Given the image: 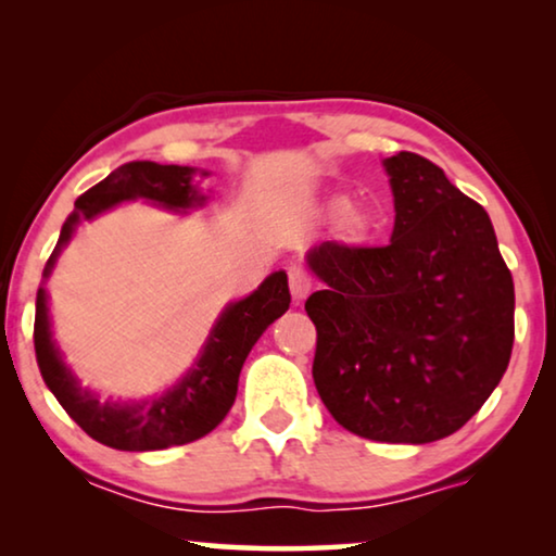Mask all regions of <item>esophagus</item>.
Listing matches in <instances>:
<instances>
[{
    "mask_svg": "<svg viewBox=\"0 0 556 556\" xmlns=\"http://www.w3.org/2000/svg\"><path fill=\"white\" fill-rule=\"evenodd\" d=\"M288 286H291L293 299L301 303L311 293V288H314V280H311V276L303 268H291L288 270Z\"/></svg>",
    "mask_w": 556,
    "mask_h": 556,
    "instance_id": "1",
    "label": "esophagus"
}]
</instances>
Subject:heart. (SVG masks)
I'll return each mask as SVG.
<instances>
[{
	"label": "heart",
	"instance_id": "obj_1",
	"mask_svg": "<svg viewBox=\"0 0 556 556\" xmlns=\"http://www.w3.org/2000/svg\"><path fill=\"white\" fill-rule=\"evenodd\" d=\"M331 210L341 212L339 215V232L346 242H364L371 232V217L367 210L349 207L346 197H333Z\"/></svg>",
	"mask_w": 556,
	"mask_h": 556
}]
</instances>
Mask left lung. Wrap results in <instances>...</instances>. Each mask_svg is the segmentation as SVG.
Instances as JSON below:
<instances>
[{
    "label": "left lung",
    "instance_id": "1",
    "mask_svg": "<svg viewBox=\"0 0 556 556\" xmlns=\"http://www.w3.org/2000/svg\"><path fill=\"white\" fill-rule=\"evenodd\" d=\"M387 245L326 240L308 253L324 291L314 382L341 428L379 443H432L460 430L504 377L514 280L481 204L440 166L400 151Z\"/></svg>",
    "mask_w": 556,
    "mask_h": 556
}]
</instances>
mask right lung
<instances>
[{
  "instance_id": "1",
  "label": "right lung",
  "mask_w": 556,
  "mask_h": 556,
  "mask_svg": "<svg viewBox=\"0 0 556 556\" xmlns=\"http://www.w3.org/2000/svg\"><path fill=\"white\" fill-rule=\"evenodd\" d=\"M192 166L156 162H128L118 166L116 172H111L103 181H98L96 187H90L86 194L75 200L73 215L63 225L45 276H50L58 250L71 240L73 227L80 219H93L101 212L111 210L113 204L136 200V197L172 210L204 202V197L197 194L192 187ZM288 303H291L288 278L283 270H278L265 278L261 288L248 299L227 306L215 331L210 333L202 356L174 390L156 400L134 402V405L101 402L78 384V379L71 375L52 344L42 288L37 291L35 308V354L45 384L90 438L116 447V451H162V447L200 440L225 420L235 394H238L240 369L250 349L278 316L286 314Z\"/></svg>"
}]
</instances>
